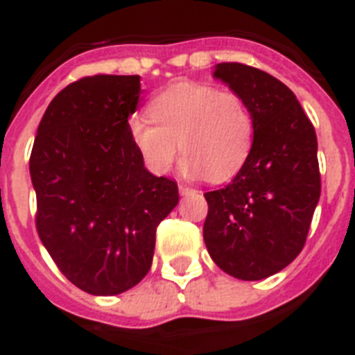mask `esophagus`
I'll list each match as a JSON object with an SVG mask.
<instances>
[{
  "mask_svg": "<svg viewBox=\"0 0 355 355\" xmlns=\"http://www.w3.org/2000/svg\"><path fill=\"white\" fill-rule=\"evenodd\" d=\"M190 192H193V188L187 187V184H183V183L180 184V193H181V196H187V193H190Z\"/></svg>",
  "mask_w": 355,
  "mask_h": 355,
  "instance_id": "34e87169",
  "label": "esophagus"
}]
</instances>
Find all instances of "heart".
<instances>
[{
  "mask_svg": "<svg viewBox=\"0 0 355 355\" xmlns=\"http://www.w3.org/2000/svg\"><path fill=\"white\" fill-rule=\"evenodd\" d=\"M146 117L130 119V135L144 163L167 174L180 149L190 178L225 181L238 174L254 144V115L234 90L208 83L180 81L153 97Z\"/></svg>",
  "mask_w": 355,
  "mask_h": 355,
  "instance_id": "heart-1",
  "label": "heart"
}]
</instances>
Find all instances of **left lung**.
Returning <instances> with one entry per match:
<instances>
[{"label": "left lung", "instance_id": "1", "mask_svg": "<svg viewBox=\"0 0 355 355\" xmlns=\"http://www.w3.org/2000/svg\"><path fill=\"white\" fill-rule=\"evenodd\" d=\"M216 80L241 94L254 115V144L234 180L206 192L205 243L225 274L270 277L304 249L320 199L316 133L283 81L238 62L215 67Z\"/></svg>", "mask_w": 355, "mask_h": 355}]
</instances>
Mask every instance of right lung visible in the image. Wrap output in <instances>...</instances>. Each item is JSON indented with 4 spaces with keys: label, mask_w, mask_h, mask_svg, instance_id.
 I'll use <instances>...</instances> for the list:
<instances>
[{
    "label": "right lung",
    "mask_w": 355,
    "mask_h": 355,
    "mask_svg": "<svg viewBox=\"0 0 355 355\" xmlns=\"http://www.w3.org/2000/svg\"><path fill=\"white\" fill-rule=\"evenodd\" d=\"M140 76H85L49 103L30 156L35 225L58 270L90 295H117L149 272L156 227L180 200L131 140Z\"/></svg>",
    "instance_id": "add662e5"
}]
</instances>
